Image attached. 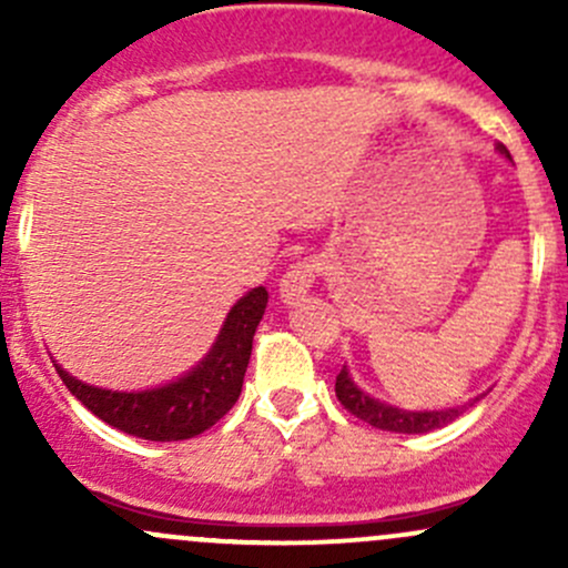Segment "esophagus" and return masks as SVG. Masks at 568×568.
Segmentation results:
<instances>
[{
	"instance_id": "34e87169",
	"label": "esophagus",
	"mask_w": 568,
	"mask_h": 568,
	"mask_svg": "<svg viewBox=\"0 0 568 568\" xmlns=\"http://www.w3.org/2000/svg\"><path fill=\"white\" fill-rule=\"evenodd\" d=\"M316 272L318 266L313 261L294 263V266L283 274V280H280V300H283L285 305H296V302L305 300V296L311 294Z\"/></svg>"
}]
</instances>
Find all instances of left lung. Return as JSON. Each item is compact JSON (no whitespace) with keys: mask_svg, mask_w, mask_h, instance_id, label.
<instances>
[{"mask_svg":"<svg viewBox=\"0 0 568 568\" xmlns=\"http://www.w3.org/2000/svg\"><path fill=\"white\" fill-rule=\"evenodd\" d=\"M497 151L506 159H511V153L503 145H497ZM335 395L343 406H346L352 415H357L359 420L371 423L374 428L382 432H395V434H428L434 428H443L448 423H454L464 409H469L473 404H478L486 393L475 395L473 400H467L464 406H450V409H400V406L387 404V400L374 398L352 379L348 368L343 365V371L335 379Z\"/></svg>","mask_w":568,"mask_h":568,"instance_id":"left-lung-1","label":"left lung"}]
</instances>
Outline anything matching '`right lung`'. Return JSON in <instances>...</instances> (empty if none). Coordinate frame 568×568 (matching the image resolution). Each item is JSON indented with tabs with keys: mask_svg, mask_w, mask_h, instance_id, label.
Segmentation results:
<instances>
[{
	"mask_svg": "<svg viewBox=\"0 0 568 568\" xmlns=\"http://www.w3.org/2000/svg\"><path fill=\"white\" fill-rule=\"evenodd\" d=\"M266 302L268 291L263 285L247 291L231 307L209 354L192 371L162 387L131 393L106 390V387L77 379L57 363L54 368L68 390L77 395L95 417H101L118 432L151 439V443L192 439L214 426L220 417H225L242 395L252 337L266 313Z\"/></svg>",
	"mask_w": 568,
	"mask_h": 568,
	"instance_id": "1",
	"label": "right lung"
}]
</instances>
